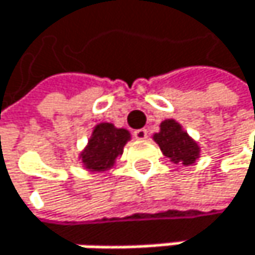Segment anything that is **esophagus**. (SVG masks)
I'll return each instance as SVG.
<instances>
[{"instance_id": "esophagus-1", "label": "esophagus", "mask_w": 255, "mask_h": 255, "mask_svg": "<svg viewBox=\"0 0 255 255\" xmlns=\"http://www.w3.org/2000/svg\"><path fill=\"white\" fill-rule=\"evenodd\" d=\"M133 137H134V139H137V140H143V139L148 137V131H146L145 128L134 130V133H133Z\"/></svg>"}]
</instances>
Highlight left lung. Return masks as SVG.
I'll return each mask as SVG.
<instances>
[{
    "instance_id": "obj_1",
    "label": "left lung",
    "mask_w": 255,
    "mask_h": 255,
    "mask_svg": "<svg viewBox=\"0 0 255 255\" xmlns=\"http://www.w3.org/2000/svg\"><path fill=\"white\" fill-rule=\"evenodd\" d=\"M154 140L159 143L162 153L176 163L182 162L190 165L199 156L197 143L173 119L160 124V131L154 134Z\"/></svg>"
}]
</instances>
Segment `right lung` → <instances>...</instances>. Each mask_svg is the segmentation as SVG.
<instances>
[{"instance_id":"add662e5","label":"right lung","mask_w":255,"mask_h":255,"mask_svg":"<svg viewBox=\"0 0 255 255\" xmlns=\"http://www.w3.org/2000/svg\"><path fill=\"white\" fill-rule=\"evenodd\" d=\"M130 139V133L124 128H116L113 124H99L93 130L87 148L81 157L87 170L105 171L112 168L118 156L122 154L124 145Z\"/></svg>"}]
</instances>
